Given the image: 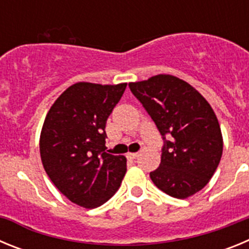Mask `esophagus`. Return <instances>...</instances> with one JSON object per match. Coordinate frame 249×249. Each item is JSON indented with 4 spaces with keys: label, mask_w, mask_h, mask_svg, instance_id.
<instances>
[{
    "label": "esophagus",
    "mask_w": 249,
    "mask_h": 249,
    "mask_svg": "<svg viewBox=\"0 0 249 249\" xmlns=\"http://www.w3.org/2000/svg\"><path fill=\"white\" fill-rule=\"evenodd\" d=\"M137 156L138 153H127V158H128V160H135Z\"/></svg>",
    "instance_id": "34e87169"
}]
</instances>
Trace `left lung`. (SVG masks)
<instances>
[{
  "label": "left lung",
  "instance_id": "1",
  "mask_svg": "<svg viewBox=\"0 0 249 249\" xmlns=\"http://www.w3.org/2000/svg\"><path fill=\"white\" fill-rule=\"evenodd\" d=\"M128 86L164 141L152 182L171 197L188 198L210 182L221 160L223 138L214 111L190 83L171 74Z\"/></svg>",
  "mask_w": 249,
  "mask_h": 249
}]
</instances>
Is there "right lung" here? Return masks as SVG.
<instances>
[{"label":"right lung","instance_id":"1","mask_svg":"<svg viewBox=\"0 0 249 249\" xmlns=\"http://www.w3.org/2000/svg\"><path fill=\"white\" fill-rule=\"evenodd\" d=\"M126 86L74 83L54 101L43 122V168L59 192L85 208L108 201L126 175V157L109 155L105 144L106 122Z\"/></svg>","mask_w":249,"mask_h":249}]
</instances>
